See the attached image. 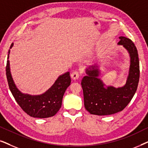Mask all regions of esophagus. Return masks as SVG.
<instances>
[{
    "label": "esophagus",
    "instance_id": "34e87169",
    "mask_svg": "<svg viewBox=\"0 0 148 148\" xmlns=\"http://www.w3.org/2000/svg\"><path fill=\"white\" fill-rule=\"evenodd\" d=\"M71 77L73 79H77L79 77V73L78 71H74L72 72L71 74Z\"/></svg>",
    "mask_w": 148,
    "mask_h": 148
}]
</instances>
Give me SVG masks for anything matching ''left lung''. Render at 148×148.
Returning <instances> with one entry per match:
<instances>
[{
    "label": "left lung",
    "mask_w": 148,
    "mask_h": 148,
    "mask_svg": "<svg viewBox=\"0 0 148 148\" xmlns=\"http://www.w3.org/2000/svg\"><path fill=\"white\" fill-rule=\"evenodd\" d=\"M118 44L123 45L129 52L131 58L129 73L126 84L115 88L104 84L99 79L97 65L86 69L88 75L82 80L84 92V106L90 114L103 116L122 111L126 107L136 92L139 79V61L137 50L129 38L121 36Z\"/></svg>",
    "instance_id": "8db88e82"
}]
</instances>
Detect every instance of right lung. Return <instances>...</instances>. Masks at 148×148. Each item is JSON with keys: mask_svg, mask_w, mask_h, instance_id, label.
Here are the masks:
<instances>
[{"mask_svg": "<svg viewBox=\"0 0 148 148\" xmlns=\"http://www.w3.org/2000/svg\"><path fill=\"white\" fill-rule=\"evenodd\" d=\"M13 45V43H12L10 48ZM9 52L10 50L7 59H9ZM6 75L9 89L16 102L24 112L34 118H48L55 115L61 107L62 97L71 82L69 72H67L60 75L53 86L44 94L31 96L22 94L14 84L10 71L9 60L7 61Z\"/></svg>", "mask_w": 148, "mask_h": 148, "instance_id": "1", "label": "right lung"}]
</instances>
